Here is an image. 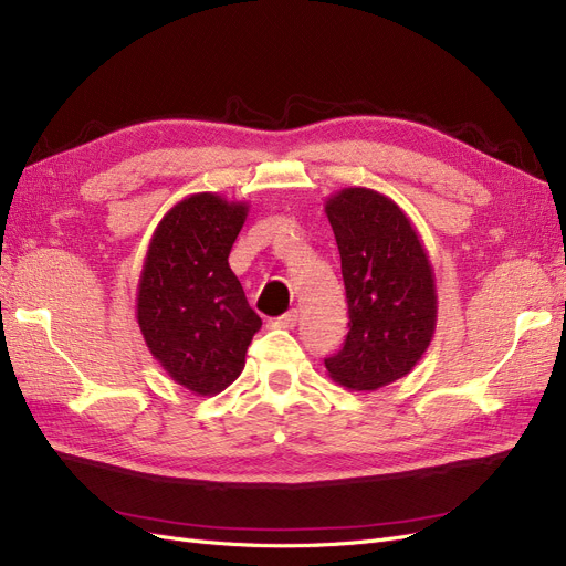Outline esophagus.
Segmentation results:
<instances>
[{"instance_id":"obj_1","label":"esophagus","mask_w":566,"mask_h":566,"mask_svg":"<svg viewBox=\"0 0 566 566\" xmlns=\"http://www.w3.org/2000/svg\"><path fill=\"white\" fill-rule=\"evenodd\" d=\"M296 324H298V310H291V313H286V315H282V317L270 319L272 329H294Z\"/></svg>"}]
</instances>
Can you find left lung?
Returning a JSON list of instances; mask_svg holds the SVG:
<instances>
[{"mask_svg":"<svg viewBox=\"0 0 566 566\" xmlns=\"http://www.w3.org/2000/svg\"><path fill=\"white\" fill-rule=\"evenodd\" d=\"M348 298V336L324 359L338 386L378 390L407 376L434 336L437 289L409 216L371 188L326 197Z\"/></svg>","mask_w":566,"mask_h":566,"instance_id":"8db88e82","label":"left lung"}]
</instances>
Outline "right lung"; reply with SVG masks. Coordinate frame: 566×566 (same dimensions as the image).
<instances>
[{
    "mask_svg": "<svg viewBox=\"0 0 566 566\" xmlns=\"http://www.w3.org/2000/svg\"><path fill=\"white\" fill-rule=\"evenodd\" d=\"M247 202L195 192L174 205L145 253L136 319L161 369L192 395H218L242 374L261 317L247 303L228 256Z\"/></svg>",
    "mask_w": 566,
    "mask_h": 566,
    "instance_id": "obj_1",
    "label": "right lung"
}]
</instances>
